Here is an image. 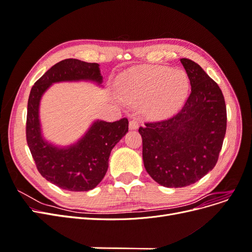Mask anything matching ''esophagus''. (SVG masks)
Wrapping results in <instances>:
<instances>
[{
    "label": "esophagus",
    "mask_w": 252,
    "mask_h": 252,
    "mask_svg": "<svg viewBox=\"0 0 252 252\" xmlns=\"http://www.w3.org/2000/svg\"><path fill=\"white\" fill-rule=\"evenodd\" d=\"M139 128V120L138 119H132L129 122V129L130 130H135V129Z\"/></svg>",
    "instance_id": "obj_1"
}]
</instances>
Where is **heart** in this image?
<instances>
[{
    "label": "heart",
    "instance_id": "obj_1",
    "mask_svg": "<svg viewBox=\"0 0 252 252\" xmlns=\"http://www.w3.org/2000/svg\"><path fill=\"white\" fill-rule=\"evenodd\" d=\"M116 87L129 103L142 104L154 119H164L177 112L189 90L187 74L164 66L133 67L121 73Z\"/></svg>",
    "mask_w": 252,
    "mask_h": 252
}]
</instances>
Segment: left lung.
<instances>
[{
	"instance_id": "left-lung-1",
	"label": "left lung",
	"mask_w": 252,
	"mask_h": 252,
	"mask_svg": "<svg viewBox=\"0 0 252 252\" xmlns=\"http://www.w3.org/2000/svg\"><path fill=\"white\" fill-rule=\"evenodd\" d=\"M191 85L182 110L171 119L140 127L145 169L159 185L185 187L216 166L226 133L222 90L203 68L181 59Z\"/></svg>"
}]
</instances>
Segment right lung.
I'll return each mask as SVG.
<instances>
[{
    "mask_svg": "<svg viewBox=\"0 0 252 252\" xmlns=\"http://www.w3.org/2000/svg\"><path fill=\"white\" fill-rule=\"evenodd\" d=\"M93 82L103 86L97 63L66 59L53 65L30 90L27 106L26 139L36 168L47 181L69 191H88L97 186L108 169L112 148L128 132V120L108 123L96 120L82 138L68 146H58L43 136L40 103L55 83Z\"/></svg>",
    "mask_w": 252,
    "mask_h": 252,
    "instance_id": "add662e5",
    "label": "right lung"
}]
</instances>
